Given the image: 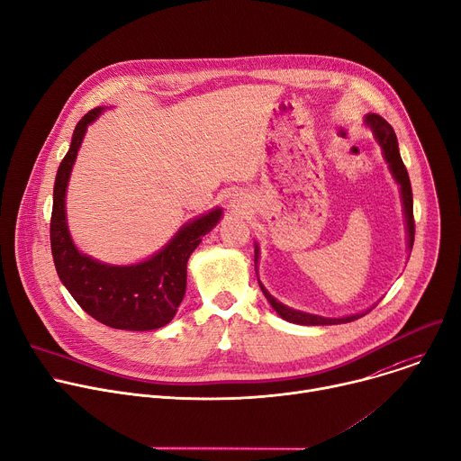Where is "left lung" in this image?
Returning a JSON list of instances; mask_svg holds the SVG:
<instances>
[{"label": "left lung", "instance_id": "obj_1", "mask_svg": "<svg viewBox=\"0 0 461 461\" xmlns=\"http://www.w3.org/2000/svg\"><path fill=\"white\" fill-rule=\"evenodd\" d=\"M366 124L371 129L375 140L379 141L384 159L390 167V171L395 178V182L401 185V198H402V205H404V217H406V231H408V248L411 252L413 246V235H415V222H413V198H411V185H410V178H408V171L402 163V158L399 154V143H397V136L392 129V124L383 119L381 115L376 113H367L366 115ZM258 258H259V248L256 244V270H258ZM259 286L263 290L265 298L268 300V303L274 307V311L286 321L290 323H298V325H337V323H348V321H355L362 316H366L371 309H367L366 312H358V314H351V316H344V318H323L318 314H309V312H302L296 309H290L286 305H283L281 302H277L270 292L263 286V283L259 281Z\"/></svg>", "mask_w": 461, "mask_h": 461}]
</instances>
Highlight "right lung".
I'll use <instances>...</instances> for the list:
<instances>
[{"label": "right lung", "mask_w": 461, "mask_h": 461, "mask_svg": "<svg viewBox=\"0 0 461 461\" xmlns=\"http://www.w3.org/2000/svg\"><path fill=\"white\" fill-rule=\"evenodd\" d=\"M101 112L94 108L77 122L57 171L50 228L55 268L73 300L97 321L124 330L159 329L175 318L185 294L187 261L202 237L217 226L222 209L187 222L163 249L138 265L113 267L80 254L68 231L66 187L82 138Z\"/></svg>", "instance_id": "1"}]
</instances>
